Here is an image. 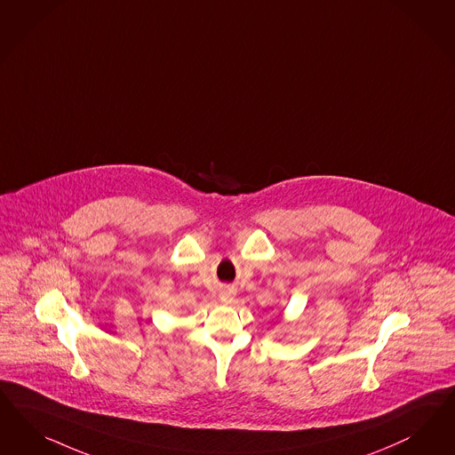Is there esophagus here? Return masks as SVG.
<instances>
[{
    "label": "esophagus",
    "mask_w": 455,
    "mask_h": 455,
    "mask_svg": "<svg viewBox=\"0 0 455 455\" xmlns=\"http://www.w3.org/2000/svg\"><path fill=\"white\" fill-rule=\"evenodd\" d=\"M235 291L231 286H224L220 288V299L224 305H231L235 301Z\"/></svg>",
    "instance_id": "esophagus-1"
}]
</instances>
